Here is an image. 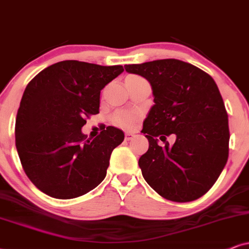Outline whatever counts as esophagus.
I'll list each match as a JSON object with an SVG mask.
<instances>
[{"label": "esophagus", "instance_id": "obj_1", "mask_svg": "<svg viewBox=\"0 0 249 249\" xmlns=\"http://www.w3.org/2000/svg\"><path fill=\"white\" fill-rule=\"evenodd\" d=\"M134 137H135V135L133 133H130V132H126V133H125V140H126V141L132 140Z\"/></svg>", "mask_w": 249, "mask_h": 249}]
</instances>
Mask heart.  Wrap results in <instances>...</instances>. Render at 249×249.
I'll return each instance as SVG.
<instances>
[{
    "mask_svg": "<svg viewBox=\"0 0 249 249\" xmlns=\"http://www.w3.org/2000/svg\"><path fill=\"white\" fill-rule=\"evenodd\" d=\"M143 78L139 77V75L135 74H131L126 77L127 81H135V80H141ZM138 122V115L135 112L132 111H127V110H121V111H116L114 115L111 116V123L116 126L121 127V128H132L135 125V123Z\"/></svg>",
    "mask_w": 249,
    "mask_h": 249,
    "instance_id": "b5f03b06",
    "label": "heart"
}]
</instances>
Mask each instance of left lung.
Listing matches in <instances>:
<instances>
[{
	"instance_id": "1",
	"label": "left lung",
	"mask_w": 249,
	"mask_h": 249,
	"mask_svg": "<svg viewBox=\"0 0 249 249\" xmlns=\"http://www.w3.org/2000/svg\"><path fill=\"white\" fill-rule=\"evenodd\" d=\"M125 70L149 81L155 103L141 131L149 142L139 159L144 180L166 200L199 199L215 184L229 157L228 112L215 80L174 58L125 65ZM171 134L174 145L166 141Z\"/></svg>"
}]
</instances>
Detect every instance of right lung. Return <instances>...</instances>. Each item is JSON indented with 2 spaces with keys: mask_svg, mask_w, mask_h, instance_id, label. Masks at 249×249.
I'll return each mask as SVG.
<instances>
[{
  "mask_svg": "<svg viewBox=\"0 0 249 249\" xmlns=\"http://www.w3.org/2000/svg\"><path fill=\"white\" fill-rule=\"evenodd\" d=\"M123 71L122 65L62 61L28 83L16 117V148L25 174L41 192L74 199L105 179L124 133L108 126L86 140L81 127L99 114L100 93Z\"/></svg>",
  "mask_w": 249,
  "mask_h": 249,
  "instance_id": "obj_1",
  "label": "right lung"
}]
</instances>
